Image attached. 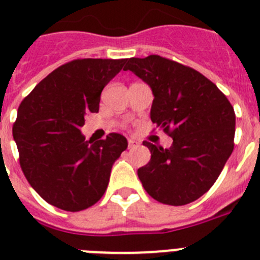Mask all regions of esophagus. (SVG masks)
<instances>
[{"instance_id":"1","label":"esophagus","mask_w":260,"mask_h":260,"mask_svg":"<svg viewBox=\"0 0 260 260\" xmlns=\"http://www.w3.org/2000/svg\"><path fill=\"white\" fill-rule=\"evenodd\" d=\"M138 146H139L138 142L133 141V139H128V142H127V147H128V150H132V148L138 147Z\"/></svg>"}]
</instances>
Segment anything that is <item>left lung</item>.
<instances>
[{"instance_id": "obj_1", "label": "left lung", "mask_w": 260, "mask_h": 260, "mask_svg": "<svg viewBox=\"0 0 260 260\" xmlns=\"http://www.w3.org/2000/svg\"><path fill=\"white\" fill-rule=\"evenodd\" d=\"M151 86V121L174 139L170 148L145 141L151 159L138 170L152 199L185 205L206 193L234 148L236 113L199 71L159 55L132 57L123 68Z\"/></svg>"}]
</instances>
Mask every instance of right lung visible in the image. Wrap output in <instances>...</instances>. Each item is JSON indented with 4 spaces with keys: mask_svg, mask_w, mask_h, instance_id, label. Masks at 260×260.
Here are the masks:
<instances>
[{
    "mask_svg": "<svg viewBox=\"0 0 260 260\" xmlns=\"http://www.w3.org/2000/svg\"><path fill=\"white\" fill-rule=\"evenodd\" d=\"M127 59H76L44 77L18 108L13 137L30 185L51 205L80 212L105 193L114 161L127 148L123 135L85 141L80 127L97 113L106 84Z\"/></svg>",
    "mask_w": 260,
    "mask_h": 260,
    "instance_id": "right-lung-1",
    "label": "right lung"
}]
</instances>
